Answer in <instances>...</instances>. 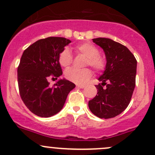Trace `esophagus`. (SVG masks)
<instances>
[{"mask_svg":"<svg viewBox=\"0 0 155 155\" xmlns=\"http://www.w3.org/2000/svg\"><path fill=\"white\" fill-rule=\"evenodd\" d=\"M76 87H79V88H84V87H85V86L82 85V84H77V85H76Z\"/></svg>","mask_w":155,"mask_h":155,"instance_id":"esophagus-1","label":"esophagus"}]
</instances>
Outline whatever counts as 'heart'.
Wrapping results in <instances>:
<instances>
[{
  "label": "heart",
  "instance_id": "b5f03b06",
  "mask_svg": "<svg viewBox=\"0 0 155 155\" xmlns=\"http://www.w3.org/2000/svg\"><path fill=\"white\" fill-rule=\"evenodd\" d=\"M76 50L78 53L86 56V65H90L97 72H101L105 70L106 67V61L103 57L99 56V49L95 45L89 42H85L77 45L76 47ZM58 61L62 67H68L71 64L72 56L69 49L64 48L61 52L58 57ZM64 76L66 79L71 82L78 84H85L90 80L92 76V71L89 68L82 70L69 68L66 70Z\"/></svg>",
  "mask_w": 155,
  "mask_h": 155
}]
</instances>
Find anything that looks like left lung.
Masks as SVG:
<instances>
[{
    "label": "left lung",
    "instance_id": "1",
    "mask_svg": "<svg viewBox=\"0 0 155 155\" xmlns=\"http://www.w3.org/2000/svg\"><path fill=\"white\" fill-rule=\"evenodd\" d=\"M93 41L104 50L107 62L98 79L101 83L96 85L97 96L89 101L88 107L99 118H113L129 105L135 87L137 60L126 47L111 39L97 38Z\"/></svg>",
    "mask_w": 155,
    "mask_h": 155
}]
</instances>
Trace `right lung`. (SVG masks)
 Instances as JSON below:
<instances>
[{"instance_id": "obj_1", "label": "right lung", "mask_w": 155, "mask_h": 155, "mask_svg": "<svg viewBox=\"0 0 155 155\" xmlns=\"http://www.w3.org/2000/svg\"><path fill=\"white\" fill-rule=\"evenodd\" d=\"M71 42L62 37H48L35 41L23 53L18 68L19 92L27 108L37 116L50 117L58 113L76 87L65 79L53 87L48 81L51 75L56 78L62 75L58 57Z\"/></svg>"}]
</instances>
